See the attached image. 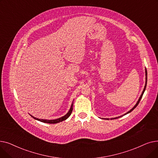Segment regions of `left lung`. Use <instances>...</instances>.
<instances>
[{"label":"left lung","mask_w":158,"mask_h":158,"mask_svg":"<svg viewBox=\"0 0 158 158\" xmlns=\"http://www.w3.org/2000/svg\"><path fill=\"white\" fill-rule=\"evenodd\" d=\"M147 69H145V86H144V88H143V92H142V94H141V95H140V97H139V99H138V101H137V102H136V104H135V106L132 107V108L131 109V110H130V111H129L128 112H127L126 113H125V114H123V115H122V116H120V117H115V118H111V120H113V119H117V118H120V117H123V116H124V115H126V114H128V113H131L132 110H133L135 108H136V106L138 105V104H139V101H140V100H141V98H142V96H143V94H144V92H145V89H146V86H147ZM107 120H109L110 118H107Z\"/></svg>","instance_id":"8db88e82"}]
</instances>
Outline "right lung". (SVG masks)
Returning a JSON list of instances; mask_svg holds the SVG:
<instances>
[{"label": "right lung", "instance_id": "add662e5", "mask_svg": "<svg viewBox=\"0 0 158 158\" xmlns=\"http://www.w3.org/2000/svg\"><path fill=\"white\" fill-rule=\"evenodd\" d=\"M73 102H72V105H71V106H70V110H69V111H68V113H66L65 115H64L63 117H60V118H57V119H54V120H46V119H40V118H36V117H33L32 115H31V114H30L31 117L34 118V119H35V120H38V121H40V122H44V123H59V122H62V121H64V120H66L70 116V114H71V113H72V110H73Z\"/></svg>", "mask_w": 158, "mask_h": 158}]
</instances>
